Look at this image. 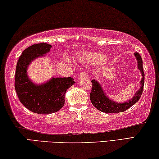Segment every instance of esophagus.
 <instances>
[{
  "instance_id": "1",
  "label": "esophagus",
  "mask_w": 159,
  "mask_h": 159,
  "mask_svg": "<svg viewBox=\"0 0 159 159\" xmlns=\"http://www.w3.org/2000/svg\"><path fill=\"white\" fill-rule=\"evenodd\" d=\"M88 76L87 73H84V72H81L80 75V79H82V78H85Z\"/></svg>"
}]
</instances>
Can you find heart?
<instances>
[{"label":"heart","mask_w":159,"mask_h":159,"mask_svg":"<svg viewBox=\"0 0 159 159\" xmlns=\"http://www.w3.org/2000/svg\"><path fill=\"white\" fill-rule=\"evenodd\" d=\"M77 62L85 65H97L103 63L107 59V57L99 52L80 51L76 56ZM65 62L68 65H72V62L68 57H65Z\"/></svg>","instance_id":"heart-1"}]
</instances>
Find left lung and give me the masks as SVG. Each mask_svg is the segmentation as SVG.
Returning a JSON list of instances; mask_svg holds the SVG:
<instances>
[{
    "instance_id": "1",
    "label": "left lung",
    "mask_w": 159,
    "mask_h": 159,
    "mask_svg": "<svg viewBox=\"0 0 159 159\" xmlns=\"http://www.w3.org/2000/svg\"><path fill=\"white\" fill-rule=\"evenodd\" d=\"M134 56L137 62V69L139 70L142 75V80L139 82V89L134 93V95L130 99L120 103L108 97L105 92V90L103 89L102 85L98 80H92V89L90 93V100L93 106H95L98 111L108 113H121L127 110L139 100L144 88V73L142 67V57L137 52H135Z\"/></svg>"
}]
</instances>
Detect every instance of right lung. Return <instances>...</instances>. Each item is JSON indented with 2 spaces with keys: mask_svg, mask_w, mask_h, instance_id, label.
<instances>
[{
  "mask_svg": "<svg viewBox=\"0 0 159 159\" xmlns=\"http://www.w3.org/2000/svg\"><path fill=\"white\" fill-rule=\"evenodd\" d=\"M52 46L46 43L34 44L22 52L15 72V88L20 102L38 114L58 111L65 104V94L75 84L71 77H51L41 84L34 82L28 75V67L34 60L45 57Z\"/></svg>",
  "mask_w": 159,
  "mask_h": 159,
  "instance_id": "obj_1",
  "label": "right lung"
}]
</instances>
